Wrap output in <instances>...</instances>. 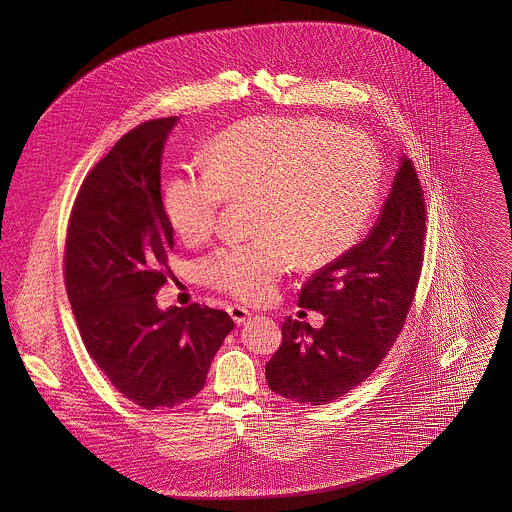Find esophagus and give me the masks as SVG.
<instances>
[{
    "label": "esophagus",
    "instance_id": "obj_1",
    "mask_svg": "<svg viewBox=\"0 0 512 512\" xmlns=\"http://www.w3.org/2000/svg\"><path fill=\"white\" fill-rule=\"evenodd\" d=\"M228 313H230V317H232L236 324H244L245 320L249 318V311L242 307V305H230Z\"/></svg>",
    "mask_w": 512,
    "mask_h": 512
}]
</instances>
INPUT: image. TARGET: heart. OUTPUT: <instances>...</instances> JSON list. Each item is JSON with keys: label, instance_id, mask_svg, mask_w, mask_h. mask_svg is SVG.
I'll list each match as a JSON object with an SVG mask.
<instances>
[{"label": "heart", "instance_id": "heart-1", "mask_svg": "<svg viewBox=\"0 0 512 512\" xmlns=\"http://www.w3.org/2000/svg\"><path fill=\"white\" fill-rule=\"evenodd\" d=\"M203 174H176L163 213L180 242H205L222 203L253 197V240L220 245L199 263L203 280L236 299L274 297L295 259L322 267L355 244L380 192V161L365 134L334 122L251 117L211 140Z\"/></svg>", "mask_w": 512, "mask_h": 512}]
</instances>
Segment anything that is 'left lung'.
Returning <instances> with one entry per match:
<instances>
[{"mask_svg": "<svg viewBox=\"0 0 512 512\" xmlns=\"http://www.w3.org/2000/svg\"><path fill=\"white\" fill-rule=\"evenodd\" d=\"M426 201L411 159L401 157L380 217L361 244L318 268L299 307L320 311L322 328L288 317L268 361L270 390L322 405L355 390L380 366L411 311L424 261Z\"/></svg>", "mask_w": 512, "mask_h": 512, "instance_id": "1", "label": "left lung"}]
</instances>
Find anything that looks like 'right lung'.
<instances>
[{
    "mask_svg": "<svg viewBox=\"0 0 512 512\" xmlns=\"http://www.w3.org/2000/svg\"><path fill=\"white\" fill-rule=\"evenodd\" d=\"M178 117L126 132L84 178L67 226L65 288L86 351L144 409H172L205 386L228 313L192 303L161 311L172 228L161 201V155Z\"/></svg>",
    "mask_w": 512,
    "mask_h": 512,
    "instance_id": "right-lung-1",
    "label": "right lung"
}]
</instances>
